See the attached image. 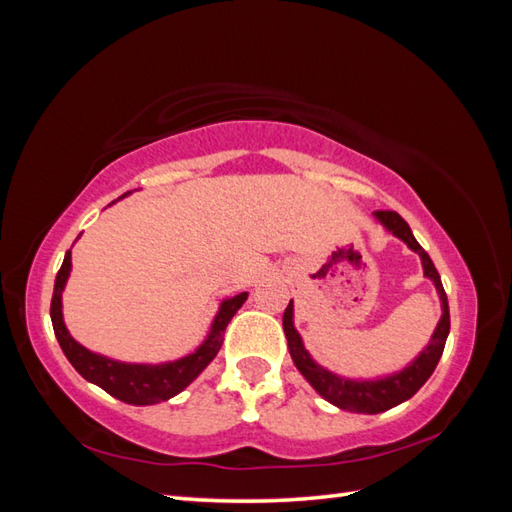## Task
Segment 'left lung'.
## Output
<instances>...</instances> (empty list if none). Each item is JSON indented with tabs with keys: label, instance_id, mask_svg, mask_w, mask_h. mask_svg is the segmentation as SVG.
<instances>
[{
	"label": "left lung",
	"instance_id": "obj_1",
	"mask_svg": "<svg viewBox=\"0 0 512 512\" xmlns=\"http://www.w3.org/2000/svg\"><path fill=\"white\" fill-rule=\"evenodd\" d=\"M377 220L384 224L392 235H397L399 240L406 242L414 253L421 255L423 261V270L425 277H430L436 283V290L441 294L443 301V318L438 323L432 342L427 344V349L414 360L406 371H401L399 375H392L388 379H379V382H351V379H340L338 375H331L323 368L316 366V362L310 358V353L305 351L301 336L296 334V329L292 325V301L288 303L283 312V331L285 338H288V349L292 360L299 368L301 375L314 386L320 397H325L329 403L342 408V410H351V412H360V414H377L399 406L401 401L410 399L414 392H417L430 375L434 373V368L441 360L447 334H449V307H447V294L443 290L441 277H438V270L434 268L430 255H427L421 244L414 240V235L408 227V222L403 220L397 211H377L375 213Z\"/></svg>",
	"mask_w": 512,
	"mask_h": 512
}]
</instances>
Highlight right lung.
Wrapping results in <instances>:
<instances>
[{
    "instance_id": "1",
    "label": "right lung",
    "mask_w": 512,
    "mask_h": 512,
    "mask_svg": "<svg viewBox=\"0 0 512 512\" xmlns=\"http://www.w3.org/2000/svg\"><path fill=\"white\" fill-rule=\"evenodd\" d=\"M69 270H71V253L67 251L63 266L58 270L56 281H54V294H52V305H50V316H52V325H54L58 344H61V349L67 355L71 366H74L76 371L87 379V382L100 386L115 399H120L124 403H135V406H148V403L165 401L178 395L185 386L192 384L194 379L202 373V368H205L218 355L224 340V329H227L231 318L244 305L248 296L246 292H242L222 303L220 312L211 325L209 338L200 344L196 353L187 355V358L161 364V366L122 364L87 351L82 344H78L74 338H71L69 331L65 329L63 312H61V292L69 277Z\"/></svg>"
}]
</instances>
